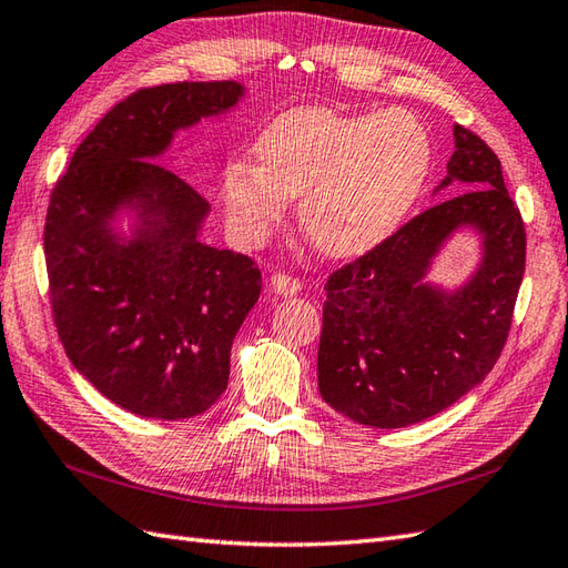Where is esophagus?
<instances>
[{
  "instance_id": "obj_1",
  "label": "esophagus",
  "mask_w": 568,
  "mask_h": 568,
  "mask_svg": "<svg viewBox=\"0 0 568 568\" xmlns=\"http://www.w3.org/2000/svg\"><path fill=\"white\" fill-rule=\"evenodd\" d=\"M272 288H274V294H280V296H296V294H301L304 284H301L296 276L276 272V274H272Z\"/></svg>"
}]
</instances>
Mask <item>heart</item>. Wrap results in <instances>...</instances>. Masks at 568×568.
I'll list each match as a JSON object with an SVG mask.
<instances>
[{"instance_id":"heart-1","label":"heart","mask_w":568,"mask_h":568,"mask_svg":"<svg viewBox=\"0 0 568 568\" xmlns=\"http://www.w3.org/2000/svg\"><path fill=\"white\" fill-rule=\"evenodd\" d=\"M245 160L223 170L235 233L257 241L298 196V229L327 257H357L406 221L433 168L425 125L403 109L337 113L298 106L276 116Z\"/></svg>"}]
</instances>
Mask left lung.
Returning a JSON list of instances; mask_svg holds the SVG:
<instances>
[{
  "mask_svg": "<svg viewBox=\"0 0 568 568\" xmlns=\"http://www.w3.org/2000/svg\"><path fill=\"white\" fill-rule=\"evenodd\" d=\"M423 211L325 284L318 388L327 406L369 427L433 418L486 379L510 331L525 274V229L500 160L455 125L443 189ZM479 237L475 270L455 287L429 280L454 235Z\"/></svg>",
  "mask_w": 568,
  "mask_h": 568,
  "instance_id": "left-lung-1",
  "label": "left lung"
}]
</instances>
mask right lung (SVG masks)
I'll use <instances>...</instances> for the list:
<instances>
[{"label": "right lung", "mask_w": 568, "mask_h": 568, "mask_svg": "<svg viewBox=\"0 0 568 568\" xmlns=\"http://www.w3.org/2000/svg\"><path fill=\"white\" fill-rule=\"evenodd\" d=\"M241 82H178L123 99L50 194L43 252L70 362L141 418L182 420L229 386L235 333L260 298L247 255L201 241L211 206L158 165L174 135L241 106Z\"/></svg>", "instance_id": "1"}]
</instances>
